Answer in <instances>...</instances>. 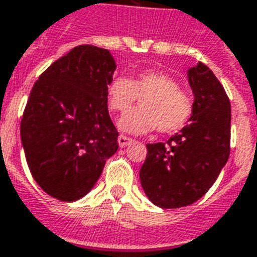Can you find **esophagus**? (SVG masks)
I'll return each instance as SVG.
<instances>
[{
  "mask_svg": "<svg viewBox=\"0 0 257 257\" xmlns=\"http://www.w3.org/2000/svg\"><path fill=\"white\" fill-rule=\"evenodd\" d=\"M117 142H118V146H120L121 148H124V147L129 146V144H131L133 140L131 139V137H126V136H124V135H120V136H118V139H117Z\"/></svg>",
  "mask_w": 257,
  "mask_h": 257,
  "instance_id": "esophagus-1",
  "label": "esophagus"
}]
</instances>
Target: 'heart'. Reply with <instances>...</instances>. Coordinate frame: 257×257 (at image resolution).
Instances as JSON below:
<instances>
[{
	"label": "heart",
	"mask_w": 257,
	"mask_h": 257,
	"mask_svg": "<svg viewBox=\"0 0 257 257\" xmlns=\"http://www.w3.org/2000/svg\"><path fill=\"white\" fill-rule=\"evenodd\" d=\"M106 95L109 106L117 113L127 111L139 97L143 99L140 109L128 112L118 121L121 131L133 135L148 133L156 126L160 133L178 132L193 114V97L163 71L139 72L132 81L114 76L107 85Z\"/></svg>",
	"instance_id": "heart-1"
}]
</instances>
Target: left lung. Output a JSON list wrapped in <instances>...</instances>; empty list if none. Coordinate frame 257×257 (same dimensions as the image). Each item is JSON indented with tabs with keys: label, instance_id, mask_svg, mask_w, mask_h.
<instances>
[{
	"label": "left lung",
	"instance_id": "8db88e82",
	"mask_svg": "<svg viewBox=\"0 0 257 257\" xmlns=\"http://www.w3.org/2000/svg\"><path fill=\"white\" fill-rule=\"evenodd\" d=\"M194 93L190 124L167 140L147 144L140 182L156 206L176 209L207 193L230 152V102L210 68L199 62L189 70Z\"/></svg>",
	"mask_w": 257,
	"mask_h": 257
}]
</instances>
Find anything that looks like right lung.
<instances>
[{"label": "right lung", "instance_id": "add662e5", "mask_svg": "<svg viewBox=\"0 0 257 257\" xmlns=\"http://www.w3.org/2000/svg\"><path fill=\"white\" fill-rule=\"evenodd\" d=\"M115 62L105 48L78 46L35 82L20 133L33 179L48 195L85 197L118 150L106 89Z\"/></svg>", "mask_w": 257, "mask_h": 257}]
</instances>
